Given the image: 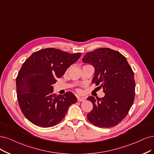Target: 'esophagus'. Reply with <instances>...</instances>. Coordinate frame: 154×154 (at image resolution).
<instances>
[{"label": "esophagus", "instance_id": "1", "mask_svg": "<svg viewBox=\"0 0 154 154\" xmlns=\"http://www.w3.org/2000/svg\"><path fill=\"white\" fill-rule=\"evenodd\" d=\"M85 100H86V98H81V97H79V96H78L77 97L78 101H85Z\"/></svg>", "mask_w": 154, "mask_h": 154}]
</instances>
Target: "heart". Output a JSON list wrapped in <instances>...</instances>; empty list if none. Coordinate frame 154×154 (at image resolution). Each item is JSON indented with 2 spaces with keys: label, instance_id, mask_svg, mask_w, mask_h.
Here are the masks:
<instances>
[{
  "label": "heart",
  "instance_id": "1",
  "mask_svg": "<svg viewBox=\"0 0 154 154\" xmlns=\"http://www.w3.org/2000/svg\"><path fill=\"white\" fill-rule=\"evenodd\" d=\"M77 92H80V90H79V89H77Z\"/></svg>",
  "mask_w": 154,
  "mask_h": 154
}]
</instances>
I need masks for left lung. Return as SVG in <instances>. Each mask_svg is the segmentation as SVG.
<instances>
[{
    "mask_svg": "<svg viewBox=\"0 0 154 154\" xmlns=\"http://www.w3.org/2000/svg\"><path fill=\"white\" fill-rule=\"evenodd\" d=\"M83 62L95 69L93 82L105 93L103 98L89 96L93 108L87 116L89 121L98 128H111L126 117L135 96L134 72L126 58L110 48H98L87 53Z\"/></svg>",
    "mask_w": 154,
    "mask_h": 154,
    "instance_id": "8db88e82",
    "label": "left lung"
}]
</instances>
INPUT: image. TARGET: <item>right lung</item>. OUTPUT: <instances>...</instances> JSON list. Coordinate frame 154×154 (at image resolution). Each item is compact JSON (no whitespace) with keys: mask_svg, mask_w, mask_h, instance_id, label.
I'll use <instances>...</instances> for the list:
<instances>
[{"mask_svg":"<svg viewBox=\"0 0 154 154\" xmlns=\"http://www.w3.org/2000/svg\"><path fill=\"white\" fill-rule=\"evenodd\" d=\"M81 56V53L46 48L33 53L23 63L16 77V93L20 109L28 121L49 128L65 117L77 98L71 92L56 96L53 85Z\"/></svg>","mask_w":154,"mask_h":154,"instance_id":"add662e5","label":"right lung"}]
</instances>
